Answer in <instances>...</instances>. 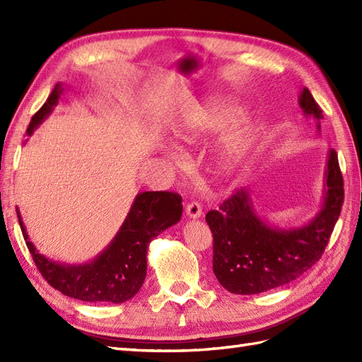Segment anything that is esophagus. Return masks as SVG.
<instances>
[{
	"mask_svg": "<svg viewBox=\"0 0 362 362\" xmlns=\"http://www.w3.org/2000/svg\"><path fill=\"white\" fill-rule=\"evenodd\" d=\"M185 214L190 218H199L202 216V206L198 202H190L185 206Z\"/></svg>",
	"mask_w": 362,
	"mask_h": 362,
	"instance_id": "1",
	"label": "esophagus"
}]
</instances>
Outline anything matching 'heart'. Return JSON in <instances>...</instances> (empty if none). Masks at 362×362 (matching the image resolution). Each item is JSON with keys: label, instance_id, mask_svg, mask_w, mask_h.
Instances as JSON below:
<instances>
[{"label": "heart", "instance_id": "obj_1", "mask_svg": "<svg viewBox=\"0 0 362 362\" xmlns=\"http://www.w3.org/2000/svg\"><path fill=\"white\" fill-rule=\"evenodd\" d=\"M238 105L233 101L217 100L185 115L175 125V137L182 144H198L206 136H211L226 127L238 115ZM254 144V129L249 120H240L218 137L214 146L216 168L225 175L233 173L249 154Z\"/></svg>", "mask_w": 362, "mask_h": 362}]
</instances>
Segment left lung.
I'll list each match as a JSON object with an SVG mask.
<instances>
[{"instance_id": "1", "label": "left lung", "mask_w": 362, "mask_h": 362, "mask_svg": "<svg viewBox=\"0 0 362 362\" xmlns=\"http://www.w3.org/2000/svg\"><path fill=\"white\" fill-rule=\"evenodd\" d=\"M303 116L315 120L320 134L323 113L310 90L299 95ZM344 201L343 177L334 149L327 152L323 201L319 211L300 226L269 223L257 210L252 190L243 187L205 221L213 233V272L221 286L234 294H258L299 278L320 259Z\"/></svg>"}]
</instances>
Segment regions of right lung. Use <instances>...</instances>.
I'll list each match as a JSON object with an SVG mask.
<instances>
[{"label":"right lung","instance_id":"1","mask_svg":"<svg viewBox=\"0 0 362 362\" xmlns=\"http://www.w3.org/2000/svg\"><path fill=\"white\" fill-rule=\"evenodd\" d=\"M63 90V84L57 83L47 103L33 116L27 136L35 133V129L51 115ZM181 202V196L170 192L139 193L112 242L93 259L81 264L54 261L40 254L30 242L18 208L16 213L30 254L51 287L83 302L122 303L134 298L144 286L149 243L180 222Z\"/></svg>","mask_w":362,"mask_h":362}]
</instances>
